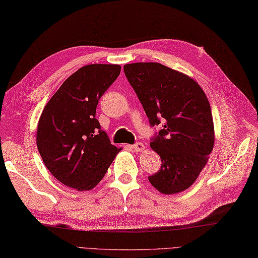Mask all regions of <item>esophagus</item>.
I'll return each instance as SVG.
<instances>
[{
    "label": "esophagus",
    "mask_w": 258,
    "mask_h": 258,
    "mask_svg": "<svg viewBox=\"0 0 258 258\" xmlns=\"http://www.w3.org/2000/svg\"><path fill=\"white\" fill-rule=\"evenodd\" d=\"M132 148H134V150H135L136 152H143V151L145 150L144 144L141 143V142H138V143L134 144V145H132Z\"/></svg>",
    "instance_id": "34e87169"
}]
</instances>
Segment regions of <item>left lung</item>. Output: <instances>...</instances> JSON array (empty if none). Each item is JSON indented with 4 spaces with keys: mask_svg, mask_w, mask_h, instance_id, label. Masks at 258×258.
<instances>
[{
    "mask_svg": "<svg viewBox=\"0 0 258 258\" xmlns=\"http://www.w3.org/2000/svg\"><path fill=\"white\" fill-rule=\"evenodd\" d=\"M152 126L164 122L151 149L162 166L150 176L151 184L163 194L190 187L211 154L215 131L211 105L199 83L189 76L159 62H134L123 66Z\"/></svg>",
    "mask_w": 258,
    "mask_h": 258,
    "instance_id": "8db88e82",
    "label": "left lung"
}]
</instances>
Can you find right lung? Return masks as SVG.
Wrapping results in <instances>:
<instances>
[{
	"label": "right lung",
	"instance_id": "add662e5",
	"mask_svg": "<svg viewBox=\"0 0 258 258\" xmlns=\"http://www.w3.org/2000/svg\"><path fill=\"white\" fill-rule=\"evenodd\" d=\"M120 69V65L113 64L79 68L64 81L40 116V155L52 175L72 189H93L121 151L110 144L95 118L99 100Z\"/></svg>",
	"mask_w": 258,
	"mask_h": 258
}]
</instances>
